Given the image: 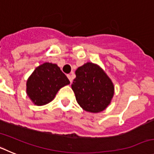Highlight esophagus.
<instances>
[{"mask_svg": "<svg viewBox=\"0 0 154 154\" xmlns=\"http://www.w3.org/2000/svg\"><path fill=\"white\" fill-rule=\"evenodd\" d=\"M68 78H69V81H70V82L72 83V75H68Z\"/></svg>", "mask_w": 154, "mask_h": 154, "instance_id": "34e87169", "label": "esophagus"}]
</instances>
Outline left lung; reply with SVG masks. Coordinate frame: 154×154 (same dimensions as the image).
<instances>
[{"label":"left lung","instance_id":"1","mask_svg":"<svg viewBox=\"0 0 154 154\" xmlns=\"http://www.w3.org/2000/svg\"><path fill=\"white\" fill-rule=\"evenodd\" d=\"M72 89L77 103L87 112H102L111 103L114 95L112 82L102 68L87 62L75 71Z\"/></svg>","mask_w":154,"mask_h":154}]
</instances>
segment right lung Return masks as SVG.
<instances>
[{"mask_svg": "<svg viewBox=\"0 0 154 154\" xmlns=\"http://www.w3.org/2000/svg\"><path fill=\"white\" fill-rule=\"evenodd\" d=\"M70 83L56 64L45 62L35 69L27 81L26 92L36 106L51 102L58 90Z\"/></svg>", "mask_w": 154, "mask_h": 154, "instance_id": "add662e5", "label": "right lung"}]
</instances>
